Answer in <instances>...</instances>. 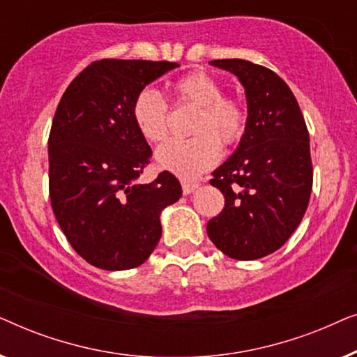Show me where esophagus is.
<instances>
[{
	"mask_svg": "<svg viewBox=\"0 0 357 357\" xmlns=\"http://www.w3.org/2000/svg\"><path fill=\"white\" fill-rule=\"evenodd\" d=\"M198 188V183H192V182H187V180H183L182 182V192L183 195H190L193 193L195 190Z\"/></svg>",
	"mask_w": 357,
	"mask_h": 357,
	"instance_id": "1",
	"label": "esophagus"
}]
</instances>
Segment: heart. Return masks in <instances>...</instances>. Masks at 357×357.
Wrapping results in <instances>:
<instances>
[{"label": "heart", "instance_id": "1", "mask_svg": "<svg viewBox=\"0 0 357 357\" xmlns=\"http://www.w3.org/2000/svg\"><path fill=\"white\" fill-rule=\"evenodd\" d=\"M175 102L198 109L190 126L195 138L174 139L160 146L155 162L185 180H195L216 164L222 146H232L245 133L247 110L241 100L222 96V86L203 71L180 77L174 87ZM131 116L148 143H160L169 135L167 102L153 87L139 91L131 105Z\"/></svg>", "mask_w": 357, "mask_h": 357}]
</instances>
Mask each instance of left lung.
<instances>
[{"label":"left lung","instance_id":"obj_1","mask_svg":"<svg viewBox=\"0 0 357 357\" xmlns=\"http://www.w3.org/2000/svg\"><path fill=\"white\" fill-rule=\"evenodd\" d=\"M209 65L238 77L248 119L237 149L213 172L226 204L206 232L227 257L257 260L284 245L304 218L314 180L309 131L276 73L238 58Z\"/></svg>","mask_w":357,"mask_h":357}]
</instances>
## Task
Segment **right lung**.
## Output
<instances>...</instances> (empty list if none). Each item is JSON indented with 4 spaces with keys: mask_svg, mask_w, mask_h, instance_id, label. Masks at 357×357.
Wrapping results in <instances>:
<instances>
[{
    "mask_svg": "<svg viewBox=\"0 0 357 357\" xmlns=\"http://www.w3.org/2000/svg\"><path fill=\"white\" fill-rule=\"evenodd\" d=\"M177 66L94 61L56 107L48 138L52 208L71 247L100 270L143 265L162 234L160 213L182 197L170 172L136 182L153 151L131 116L138 92Z\"/></svg>",
    "mask_w": 357,
    "mask_h": 357,
    "instance_id": "1",
    "label": "right lung"
}]
</instances>
